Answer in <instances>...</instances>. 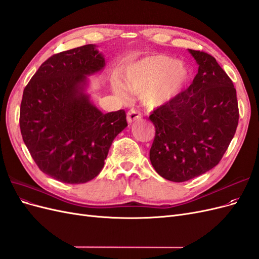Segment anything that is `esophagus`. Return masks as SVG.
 Here are the masks:
<instances>
[{
    "label": "esophagus",
    "mask_w": 259,
    "mask_h": 259,
    "mask_svg": "<svg viewBox=\"0 0 259 259\" xmlns=\"http://www.w3.org/2000/svg\"><path fill=\"white\" fill-rule=\"evenodd\" d=\"M127 122L132 123L142 117V113H140L138 110H135V109H131V110L127 112Z\"/></svg>",
    "instance_id": "34e87169"
}]
</instances>
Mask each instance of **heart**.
<instances>
[{
  "label": "heart",
  "instance_id": "1",
  "mask_svg": "<svg viewBox=\"0 0 259 259\" xmlns=\"http://www.w3.org/2000/svg\"><path fill=\"white\" fill-rule=\"evenodd\" d=\"M125 88L133 93H144L150 105H162L174 98L188 77L187 68L165 56H149L128 62L120 73ZM120 82H113L112 89L119 97L126 96Z\"/></svg>",
  "mask_w": 259,
  "mask_h": 259
}]
</instances>
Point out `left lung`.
Returning a JSON list of instances; mask_svg holds the SVG:
<instances>
[{"label":"left lung","mask_w":259,"mask_h":259,"mask_svg":"<svg viewBox=\"0 0 259 259\" xmlns=\"http://www.w3.org/2000/svg\"><path fill=\"white\" fill-rule=\"evenodd\" d=\"M199 70L191 85L152 111L150 161L160 176L183 183L216 166L236 134L237 91L211 55L189 50Z\"/></svg>","instance_id":"8db88e82"}]
</instances>
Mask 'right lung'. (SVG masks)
<instances>
[{
  "instance_id": "right-lung-1",
  "label": "right lung",
  "mask_w": 259,
  "mask_h": 259,
  "mask_svg": "<svg viewBox=\"0 0 259 259\" xmlns=\"http://www.w3.org/2000/svg\"><path fill=\"white\" fill-rule=\"evenodd\" d=\"M104 66L95 45H83L45 60L23 90V143L37 167L61 183L95 178L113 139L127 126L124 110L101 113L82 91L86 75Z\"/></svg>"
}]
</instances>
